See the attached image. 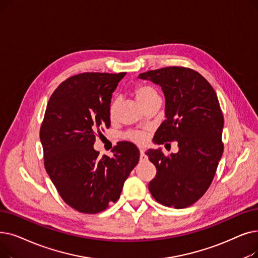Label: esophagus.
Returning a JSON list of instances; mask_svg holds the SVG:
<instances>
[{
    "label": "esophagus",
    "mask_w": 258,
    "mask_h": 258,
    "mask_svg": "<svg viewBox=\"0 0 258 258\" xmlns=\"http://www.w3.org/2000/svg\"><path fill=\"white\" fill-rule=\"evenodd\" d=\"M148 160V156L145 155L143 150H140V161H147Z\"/></svg>",
    "instance_id": "esophagus-1"
}]
</instances>
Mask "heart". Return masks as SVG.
<instances>
[{
  "label": "heart",
  "instance_id": "heart-1",
  "mask_svg": "<svg viewBox=\"0 0 258 258\" xmlns=\"http://www.w3.org/2000/svg\"><path fill=\"white\" fill-rule=\"evenodd\" d=\"M134 95H135L136 101L138 102V104L141 107H143L145 104H148L151 101V100H153L154 98L159 97L154 88H152L150 86H147V85H138L135 88V91H134ZM116 108H117V102L111 101V103L109 105V108H108V113H109L110 118L115 117ZM125 138L133 141V142H135V143L142 144L148 140V133L143 132V131L131 132V133L126 134Z\"/></svg>",
  "mask_w": 258,
  "mask_h": 258
}]
</instances>
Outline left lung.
<instances>
[{
    "label": "left lung",
    "mask_w": 258,
    "mask_h": 258,
    "mask_svg": "<svg viewBox=\"0 0 258 258\" xmlns=\"http://www.w3.org/2000/svg\"><path fill=\"white\" fill-rule=\"evenodd\" d=\"M138 78L159 85L165 98L166 119L154 142L177 141L179 148L169 157L160 149L145 153L157 169L150 192L166 207L192 206L211 185L223 152V116L217 95L203 76L186 67H164Z\"/></svg>",
    "instance_id": "left-lung-1"
}]
</instances>
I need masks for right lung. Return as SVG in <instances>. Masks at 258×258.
<instances>
[{"mask_svg":"<svg viewBox=\"0 0 258 258\" xmlns=\"http://www.w3.org/2000/svg\"><path fill=\"white\" fill-rule=\"evenodd\" d=\"M125 73H83L63 81L49 98L40 130L44 165L62 199L85 214L119 199L139 161L138 148L121 142L114 156H99L96 135L110 126L111 94Z\"/></svg>","mask_w":258,"mask_h":258,"instance_id":"1","label":"right lung"}]
</instances>
